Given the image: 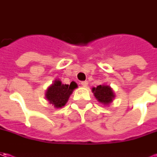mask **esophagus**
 <instances>
[{
  "mask_svg": "<svg viewBox=\"0 0 157 157\" xmlns=\"http://www.w3.org/2000/svg\"><path fill=\"white\" fill-rule=\"evenodd\" d=\"M81 84H82V86H84V87H86V86H87V85H88V82H81Z\"/></svg>",
  "mask_w": 157,
  "mask_h": 157,
  "instance_id": "34e87169",
  "label": "esophagus"
}]
</instances>
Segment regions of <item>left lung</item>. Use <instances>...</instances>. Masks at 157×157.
Returning <instances> with one entry per match:
<instances>
[{
    "label": "left lung",
    "mask_w": 157,
    "mask_h": 157,
    "mask_svg": "<svg viewBox=\"0 0 157 157\" xmlns=\"http://www.w3.org/2000/svg\"><path fill=\"white\" fill-rule=\"evenodd\" d=\"M92 92L96 99L103 105L109 106L115 98V93L109 85H99L97 87H92Z\"/></svg>",
    "instance_id": "obj_1"
}]
</instances>
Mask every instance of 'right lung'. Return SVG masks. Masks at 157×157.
I'll return each mask as SVG.
<instances>
[{
	"label": "right lung",
	"mask_w": 157,
	"mask_h": 157,
	"mask_svg": "<svg viewBox=\"0 0 157 157\" xmlns=\"http://www.w3.org/2000/svg\"><path fill=\"white\" fill-rule=\"evenodd\" d=\"M78 87L75 82L71 84H63L59 79H55L51 85L48 86L45 92V98L55 109H60L68 102L73 91Z\"/></svg>",
	"instance_id": "1"
}]
</instances>
